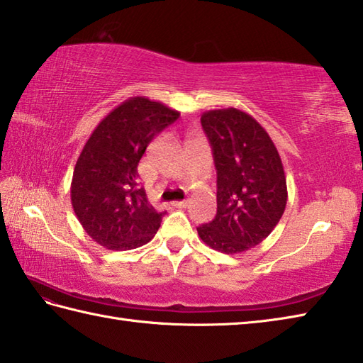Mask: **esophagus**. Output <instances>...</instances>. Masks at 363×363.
Segmentation results:
<instances>
[{
	"mask_svg": "<svg viewBox=\"0 0 363 363\" xmlns=\"http://www.w3.org/2000/svg\"><path fill=\"white\" fill-rule=\"evenodd\" d=\"M172 205L177 206V208H186V206L189 205V201H179V202H174Z\"/></svg>",
	"mask_w": 363,
	"mask_h": 363,
	"instance_id": "1",
	"label": "esophagus"
}]
</instances>
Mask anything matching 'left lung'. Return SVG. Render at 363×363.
<instances>
[{"label":"left lung","instance_id":"left-lung-1","mask_svg":"<svg viewBox=\"0 0 363 363\" xmlns=\"http://www.w3.org/2000/svg\"><path fill=\"white\" fill-rule=\"evenodd\" d=\"M201 122L216 166L218 213L197 233L214 250L241 254L274 230L285 211L282 160L266 130L241 109L206 111Z\"/></svg>","mask_w":363,"mask_h":363}]
</instances>
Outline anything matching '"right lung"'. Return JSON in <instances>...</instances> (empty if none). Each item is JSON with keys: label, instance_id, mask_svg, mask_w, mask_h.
<instances>
[{"label": "right lung", "instance_id": "1", "mask_svg": "<svg viewBox=\"0 0 363 363\" xmlns=\"http://www.w3.org/2000/svg\"><path fill=\"white\" fill-rule=\"evenodd\" d=\"M180 113L160 101L131 97L92 131L73 171L72 206L86 233L109 250L144 246L164 213L149 203L138 164L152 139Z\"/></svg>", "mask_w": 363, "mask_h": 363}]
</instances>
